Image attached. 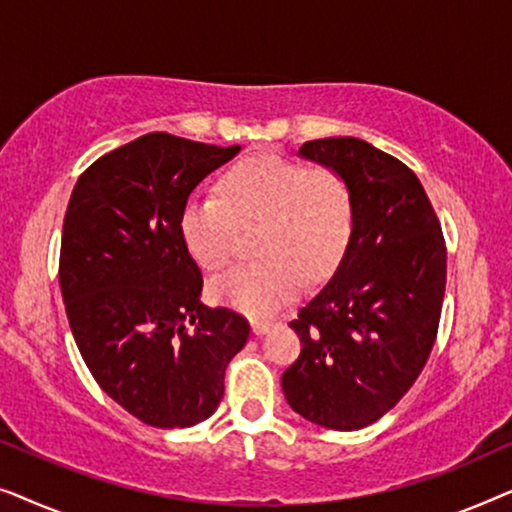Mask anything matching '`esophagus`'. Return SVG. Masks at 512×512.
Returning a JSON list of instances; mask_svg holds the SVG:
<instances>
[{"mask_svg":"<svg viewBox=\"0 0 512 512\" xmlns=\"http://www.w3.org/2000/svg\"><path fill=\"white\" fill-rule=\"evenodd\" d=\"M272 321H254V324H251V328H254V335H265V333H270L272 331Z\"/></svg>","mask_w":512,"mask_h":512,"instance_id":"obj_1","label":"esophagus"}]
</instances>
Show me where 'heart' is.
<instances>
[{"label": "heart", "instance_id": "1", "mask_svg": "<svg viewBox=\"0 0 512 512\" xmlns=\"http://www.w3.org/2000/svg\"><path fill=\"white\" fill-rule=\"evenodd\" d=\"M219 198L188 200L179 230L193 261L221 270L235 254L240 228L261 223L256 263L228 270L209 284L221 305L249 317H272L338 268L352 237L354 209L347 181L328 167H307L279 153L242 158L219 179Z\"/></svg>", "mask_w": 512, "mask_h": 512}]
</instances>
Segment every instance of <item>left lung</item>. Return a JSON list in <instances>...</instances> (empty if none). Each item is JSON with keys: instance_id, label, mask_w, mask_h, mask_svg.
Listing matches in <instances>:
<instances>
[{"instance_id": "1", "label": "left lung", "mask_w": 512, "mask_h": 512, "mask_svg": "<svg viewBox=\"0 0 512 512\" xmlns=\"http://www.w3.org/2000/svg\"><path fill=\"white\" fill-rule=\"evenodd\" d=\"M298 156L347 181L354 223L333 277L289 324L303 349L282 389L307 422L356 431L394 408L426 366L445 296V240L417 174L389 153L326 137Z\"/></svg>"}]
</instances>
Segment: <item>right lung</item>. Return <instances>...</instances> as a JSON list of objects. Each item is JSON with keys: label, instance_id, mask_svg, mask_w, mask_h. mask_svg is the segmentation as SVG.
I'll list each match as a JSON object with an SVG mask.
<instances>
[{"label": "right lung", "instance_id": "1", "mask_svg": "<svg viewBox=\"0 0 512 512\" xmlns=\"http://www.w3.org/2000/svg\"><path fill=\"white\" fill-rule=\"evenodd\" d=\"M240 153L151 132L95 160L69 198L60 289L69 328L104 394L158 429L205 422L249 324L200 303L179 230L193 188Z\"/></svg>", "mask_w": 512, "mask_h": 512}]
</instances>
